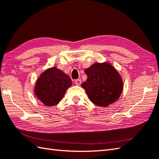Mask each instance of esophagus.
<instances>
[{"instance_id":"esophagus-1","label":"esophagus","mask_w":159,"mask_h":159,"mask_svg":"<svg viewBox=\"0 0 159 159\" xmlns=\"http://www.w3.org/2000/svg\"><path fill=\"white\" fill-rule=\"evenodd\" d=\"M74 83L76 84V85H80L81 84V80L80 79H76L74 80Z\"/></svg>"}]
</instances>
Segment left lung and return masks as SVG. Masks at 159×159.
<instances>
[{"mask_svg": "<svg viewBox=\"0 0 159 159\" xmlns=\"http://www.w3.org/2000/svg\"><path fill=\"white\" fill-rule=\"evenodd\" d=\"M85 72L88 79L81 87L93 103L106 107L119 99L123 91V81L112 65L107 63H94Z\"/></svg>", "mask_w": 159, "mask_h": 159, "instance_id": "8db88e82", "label": "left lung"}]
</instances>
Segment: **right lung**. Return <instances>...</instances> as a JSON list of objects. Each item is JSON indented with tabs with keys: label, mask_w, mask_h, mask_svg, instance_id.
<instances>
[{
	"label": "right lung",
	"mask_w": 159,
	"mask_h": 159,
	"mask_svg": "<svg viewBox=\"0 0 159 159\" xmlns=\"http://www.w3.org/2000/svg\"><path fill=\"white\" fill-rule=\"evenodd\" d=\"M72 82L67 74L57 67H52L43 72L35 86V94L47 106L57 105Z\"/></svg>",
	"instance_id": "obj_1"
}]
</instances>
